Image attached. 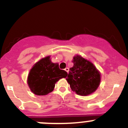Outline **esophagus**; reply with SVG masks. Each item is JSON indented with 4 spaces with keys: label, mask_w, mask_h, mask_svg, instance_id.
I'll return each mask as SVG.
<instances>
[{
    "label": "esophagus",
    "mask_w": 128,
    "mask_h": 128,
    "mask_svg": "<svg viewBox=\"0 0 128 128\" xmlns=\"http://www.w3.org/2000/svg\"><path fill=\"white\" fill-rule=\"evenodd\" d=\"M64 70H65L67 72H68V74L69 73V68H66L65 69H64Z\"/></svg>",
    "instance_id": "1"
}]
</instances>
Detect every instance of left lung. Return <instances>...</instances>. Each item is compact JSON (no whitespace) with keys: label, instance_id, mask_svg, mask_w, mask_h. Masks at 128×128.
I'll list each match as a JSON object with an SVG mask.
<instances>
[{"label":"left lung","instance_id":"obj_1","mask_svg":"<svg viewBox=\"0 0 128 128\" xmlns=\"http://www.w3.org/2000/svg\"><path fill=\"white\" fill-rule=\"evenodd\" d=\"M74 66L66 78L73 92L82 96L90 95L98 87L100 74L94 64L80 56L74 57Z\"/></svg>","mask_w":128,"mask_h":128}]
</instances>
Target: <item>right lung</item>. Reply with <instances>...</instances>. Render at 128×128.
Segmentation results:
<instances>
[{"mask_svg":"<svg viewBox=\"0 0 128 128\" xmlns=\"http://www.w3.org/2000/svg\"><path fill=\"white\" fill-rule=\"evenodd\" d=\"M67 76V72L60 70L58 63H52L48 56L33 66L28 75V84L33 94L45 95L52 92L56 82Z\"/></svg>","mask_w":128,"mask_h":128,"instance_id":"right-lung-1","label":"right lung"}]
</instances>
